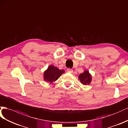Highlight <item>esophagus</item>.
Here are the masks:
<instances>
[{
    "instance_id": "34e87169",
    "label": "esophagus",
    "mask_w": 128,
    "mask_h": 128,
    "mask_svg": "<svg viewBox=\"0 0 128 128\" xmlns=\"http://www.w3.org/2000/svg\"><path fill=\"white\" fill-rule=\"evenodd\" d=\"M67 72L68 73H72L73 72V70L71 69V68H68Z\"/></svg>"
}]
</instances>
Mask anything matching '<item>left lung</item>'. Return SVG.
Returning a JSON list of instances; mask_svg holds the SVG:
<instances>
[{
	"mask_svg": "<svg viewBox=\"0 0 128 128\" xmlns=\"http://www.w3.org/2000/svg\"><path fill=\"white\" fill-rule=\"evenodd\" d=\"M78 79L80 80L81 83L86 86L87 84H90L92 80V76L90 74L88 70H84L83 73L79 74Z\"/></svg>",
	"mask_w": 128,
	"mask_h": 128,
	"instance_id": "left-lung-1",
	"label": "left lung"
}]
</instances>
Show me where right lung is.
Wrapping results in <instances>:
<instances>
[{"label": "right lung", "instance_id": "add662e5", "mask_svg": "<svg viewBox=\"0 0 128 128\" xmlns=\"http://www.w3.org/2000/svg\"><path fill=\"white\" fill-rule=\"evenodd\" d=\"M65 72L64 70H60L57 67L50 65L43 74L44 80L50 83L56 81Z\"/></svg>", "mask_w": 128, "mask_h": 128}]
</instances>
